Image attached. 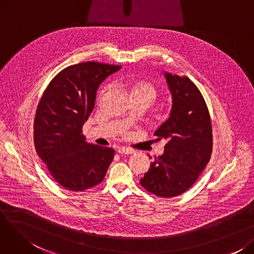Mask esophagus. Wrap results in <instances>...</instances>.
<instances>
[{"mask_svg":"<svg viewBox=\"0 0 254 254\" xmlns=\"http://www.w3.org/2000/svg\"><path fill=\"white\" fill-rule=\"evenodd\" d=\"M117 152L120 154H132V153H135V150L131 148H127V147H119L117 149Z\"/></svg>","mask_w":254,"mask_h":254,"instance_id":"esophagus-1","label":"esophagus"}]
</instances>
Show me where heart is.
I'll return each instance as SVG.
<instances>
[{"instance_id":"obj_1","label":"heart","mask_w":254,"mask_h":254,"mask_svg":"<svg viewBox=\"0 0 254 254\" xmlns=\"http://www.w3.org/2000/svg\"><path fill=\"white\" fill-rule=\"evenodd\" d=\"M132 95H143V96H147L149 97L152 102L156 98V89L155 87L148 82H138L134 88H132Z\"/></svg>"}]
</instances>
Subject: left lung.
Masks as SVG:
<instances>
[{"label":"left lung","mask_w":254,"mask_h":254,"mask_svg":"<svg viewBox=\"0 0 254 254\" xmlns=\"http://www.w3.org/2000/svg\"><path fill=\"white\" fill-rule=\"evenodd\" d=\"M164 75L172 108L154 136L168 143L140 183L157 196L172 197L188 190L207 166L212 153V127L206 102L191 80L168 72Z\"/></svg>","instance_id":"obj_1"}]
</instances>
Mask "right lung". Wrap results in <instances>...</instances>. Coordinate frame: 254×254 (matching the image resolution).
<instances>
[{
	"label": "right lung",
	"instance_id": "add662e5",
	"mask_svg": "<svg viewBox=\"0 0 254 254\" xmlns=\"http://www.w3.org/2000/svg\"><path fill=\"white\" fill-rule=\"evenodd\" d=\"M120 65L86 62L66 66L45 89L34 124L39 157L61 186L83 191L101 183L114 149L88 144L82 127L95 107L100 84Z\"/></svg>",
	"mask_w": 254,
	"mask_h": 254
}]
</instances>
